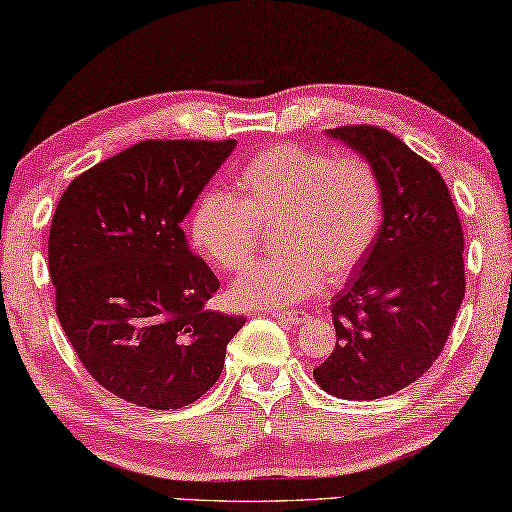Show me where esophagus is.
I'll use <instances>...</instances> for the list:
<instances>
[{
  "mask_svg": "<svg viewBox=\"0 0 512 512\" xmlns=\"http://www.w3.org/2000/svg\"><path fill=\"white\" fill-rule=\"evenodd\" d=\"M274 317H279V320H283V322H290V324H301V322H306L308 317V313H304V311H295V313H288V311H276V313H272Z\"/></svg>",
  "mask_w": 512,
  "mask_h": 512,
  "instance_id": "34e87169",
  "label": "esophagus"
}]
</instances>
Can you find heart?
Returning a JSON list of instances; mask_svg holds the SVG:
<instances>
[{
	"instance_id": "heart-1",
	"label": "heart",
	"mask_w": 512,
	"mask_h": 512,
	"mask_svg": "<svg viewBox=\"0 0 512 512\" xmlns=\"http://www.w3.org/2000/svg\"><path fill=\"white\" fill-rule=\"evenodd\" d=\"M233 183L236 197L208 190L197 199L188 236L208 263L238 272L274 224V254L231 286L242 308H286L311 297L324 276L347 279L379 238L383 183L360 156L283 142L249 158Z\"/></svg>"
}]
</instances>
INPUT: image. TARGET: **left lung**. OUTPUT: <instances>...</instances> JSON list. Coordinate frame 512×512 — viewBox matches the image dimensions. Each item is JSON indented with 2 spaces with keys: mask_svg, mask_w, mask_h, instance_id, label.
Listing matches in <instances>:
<instances>
[{
  "mask_svg": "<svg viewBox=\"0 0 512 512\" xmlns=\"http://www.w3.org/2000/svg\"><path fill=\"white\" fill-rule=\"evenodd\" d=\"M383 183V224L370 254L331 301L335 349L313 376L340 399L404 390L445 349L465 297L463 226L445 179L374 124L329 129Z\"/></svg>",
  "mask_w": 512,
  "mask_h": 512,
  "instance_id": "8db88e82",
  "label": "left lung"
}]
</instances>
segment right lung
<instances>
[{"label":"right lung","mask_w":512,"mask_h":512,"mask_svg":"<svg viewBox=\"0 0 512 512\" xmlns=\"http://www.w3.org/2000/svg\"><path fill=\"white\" fill-rule=\"evenodd\" d=\"M236 140H142L74 179L49 229L56 315L115 397L183 408L220 379L245 317L208 311L220 281L181 229Z\"/></svg>","instance_id":"obj_1"}]
</instances>
